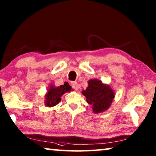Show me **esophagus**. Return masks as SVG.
Returning a JSON list of instances; mask_svg holds the SVG:
<instances>
[{
  "mask_svg": "<svg viewBox=\"0 0 156 156\" xmlns=\"http://www.w3.org/2000/svg\"><path fill=\"white\" fill-rule=\"evenodd\" d=\"M71 85H72V87L73 89H74L75 90H77L78 89V84L76 82H72V84H71Z\"/></svg>",
  "mask_w": 156,
  "mask_h": 156,
  "instance_id": "obj_1",
  "label": "esophagus"
}]
</instances>
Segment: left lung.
Returning <instances> with one entry per match:
<instances>
[{
	"label": "left lung",
	"mask_w": 156,
	"mask_h": 156,
	"mask_svg": "<svg viewBox=\"0 0 156 156\" xmlns=\"http://www.w3.org/2000/svg\"><path fill=\"white\" fill-rule=\"evenodd\" d=\"M82 94L86 97L87 102L91 105L93 112L96 113L109 109L115 97L114 92L110 86L97 79L89 80L88 87L82 91Z\"/></svg>",
	"instance_id": "left-lung-1"
}]
</instances>
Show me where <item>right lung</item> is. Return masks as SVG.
Listing matches in <instances>:
<instances>
[{"label": "right lung", "mask_w": 156, "mask_h": 156, "mask_svg": "<svg viewBox=\"0 0 156 156\" xmlns=\"http://www.w3.org/2000/svg\"><path fill=\"white\" fill-rule=\"evenodd\" d=\"M72 90V87L68 83H65L63 85L60 87H55L51 84L45 95V105L47 107H51L56 106L61 100V96L66 92H69Z\"/></svg>", "instance_id": "1"}]
</instances>
